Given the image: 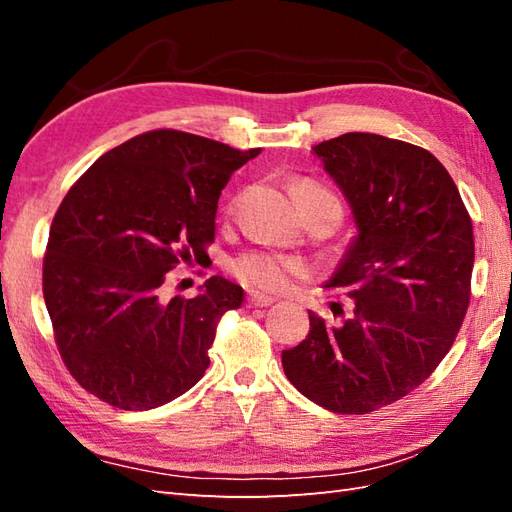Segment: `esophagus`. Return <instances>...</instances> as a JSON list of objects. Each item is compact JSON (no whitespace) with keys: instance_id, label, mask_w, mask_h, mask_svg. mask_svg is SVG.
I'll return each mask as SVG.
<instances>
[{"instance_id":"esophagus-1","label":"esophagus","mask_w":512,"mask_h":512,"mask_svg":"<svg viewBox=\"0 0 512 512\" xmlns=\"http://www.w3.org/2000/svg\"><path fill=\"white\" fill-rule=\"evenodd\" d=\"M248 303L255 308H268L275 303V297L264 295V292H248Z\"/></svg>"}]
</instances>
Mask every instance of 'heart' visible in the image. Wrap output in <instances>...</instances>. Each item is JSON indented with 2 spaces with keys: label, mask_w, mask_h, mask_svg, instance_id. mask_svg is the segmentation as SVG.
Masks as SVG:
<instances>
[{
  "label": "heart",
  "mask_w": 512,
  "mask_h": 512,
  "mask_svg": "<svg viewBox=\"0 0 512 512\" xmlns=\"http://www.w3.org/2000/svg\"><path fill=\"white\" fill-rule=\"evenodd\" d=\"M297 198L301 209L308 202L319 198H330L339 202L330 191H325L314 182H301L297 187ZM231 273L248 288L281 290L290 284L292 277L306 273V266L297 257L273 253V250H246V253L237 255L231 262Z\"/></svg>",
  "instance_id": "obj_1"
}]
</instances>
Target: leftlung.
Returning a JSON list of instances; mask_svg holds the SVG:
<instances>
[{"label":"left lung","mask_w":512,"mask_h":512,"mask_svg":"<svg viewBox=\"0 0 512 512\" xmlns=\"http://www.w3.org/2000/svg\"><path fill=\"white\" fill-rule=\"evenodd\" d=\"M352 206L358 235L325 286L352 314L281 352L288 380L334 413H369L427 380L471 299L473 224L449 171L427 149L350 132L312 147Z\"/></svg>","instance_id":"8db88e82"}]
</instances>
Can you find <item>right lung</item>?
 I'll return each mask as SVG.
<instances>
[{
  "label": "right lung",
  "mask_w": 512,
  "mask_h": 512,
  "mask_svg": "<svg viewBox=\"0 0 512 512\" xmlns=\"http://www.w3.org/2000/svg\"><path fill=\"white\" fill-rule=\"evenodd\" d=\"M262 149L156 129L107 151L72 184L43 257V299L68 372L125 411L182 396L209 367L217 321L242 306L224 277L193 299H162L180 262L206 255L217 200Z\"/></svg>",
  "instance_id": "right-lung-1"
}]
</instances>
